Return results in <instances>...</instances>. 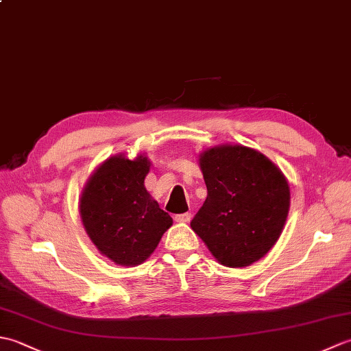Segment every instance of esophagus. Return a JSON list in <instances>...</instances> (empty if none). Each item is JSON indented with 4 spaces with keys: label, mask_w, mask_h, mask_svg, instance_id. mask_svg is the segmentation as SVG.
Wrapping results in <instances>:
<instances>
[{
    "label": "esophagus",
    "mask_w": 351,
    "mask_h": 351,
    "mask_svg": "<svg viewBox=\"0 0 351 351\" xmlns=\"http://www.w3.org/2000/svg\"><path fill=\"white\" fill-rule=\"evenodd\" d=\"M175 220L180 223H189L191 220V214L190 213H182V214H176Z\"/></svg>",
    "instance_id": "esophagus-1"
}]
</instances>
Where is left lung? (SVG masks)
Segmentation results:
<instances>
[{"mask_svg": "<svg viewBox=\"0 0 351 351\" xmlns=\"http://www.w3.org/2000/svg\"><path fill=\"white\" fill-rule=\"evenodd\" d=\"M208 196L191 228L223 265L247 267L278 241L289 210L282 171L255 149L219 146L200 155Z\"/></svg>", "mask_w": 351, "mask_h": 351, "instance_id": "left-lung-1", "label": "left lung"}]
</instances>
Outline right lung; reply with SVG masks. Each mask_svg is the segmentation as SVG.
Wrapping results in <instances>:
<instances>
[{
  "label": "right lung",
  "mask_w": 351,
  "mask_h": 351,
  "mask_svg": "<svg viewBox=\"0 0 351 351\" xmlns=\"http://www.w3.org/2000/svg\"><path fill=\"white\" fill-rule=\"evenodd\" d=\"M146 156H113L95 171L81 196L80 213L98 250L121 265H137L151 255L171 217L145 189Z\"/></svg>",
  "instance_id": "add662e5"
}]
</instances>
